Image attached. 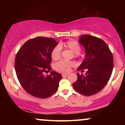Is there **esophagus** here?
Masks as SVG:
<instances>
[{"instance_id": "34e87169", "label": "esophagus", "mask_w": 125, "mask_h": 125, "mask_svg": "<svg viewBox=\"0 0 125 125\" xmlns=\"http://www.w3.org/2000/svg\"><path fill=\"white\" fill-rule=\"evenodd\" d=\"M68 75V74H62V77H66V76H67Z\"/></svg>"}]
</instances>
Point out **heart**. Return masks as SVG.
Here are the masks:
<instances>
[{
    "label": "heart",
    "mask_w": 125,
    "mask_h": 125,
    "mask_svg": "<svg viewBox=\"0 0 125 125\" xmlns=\"http://www.w3.org/2000/svg\"><path fill=\"white\" fill-rule=\"evenodd\" d=\"M62 48H66L71 50L74 53V56L75 58H77L80 56V52L81 50V46L77 42L74 40H71L64 43H60L59 45L56 46L53 49L51 52V56L54 61H57L61 58ZM74 66V62L73 61H61L56 63L55 69L59 72L66 73Z\"/></svg>",
    "instance_id": "1"
}]
</instances>
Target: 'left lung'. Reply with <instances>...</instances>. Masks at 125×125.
Wrapping results in <instances>:
<instances>
[{"label":"left lung","mask_w":125,"mask_h":125,"mask_svg":"<svg viewBox=\"0 0 125 125\" xmlns=\"http://www.w3.org/2000/svg\"><path fill=\"white\" fill-rule=\"evenodd\" d=\"M78 41L85 49L86 57L77 70L83 72L87 69V71L84 75L77 73L73 87L82 94L91 96L100 92L108 82L113 71V55L106 43L97 37L83 35Z\"/></svg>","instance_id":"1"}]
</instances>
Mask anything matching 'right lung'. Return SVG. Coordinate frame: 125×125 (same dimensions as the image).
Wrapping results in <instances>:
<instances>
[{"instance_id": "right-lung-1", "label": "right lung", "mask_w": 125, "mask_h": 125, "mask_svg": "<svg viewBox=\"0 0 125 125\" xmlns=\"http://www.w3.org/2000/svg\"><path fill=\"white\" fill-rule=\"evenodd\" d=\"M58 42L53 38L39 36L26 42L15 58L16 73L21 86L33 96L44 99L56 92L60 73L52 70L51 52Z\"/></svg>"}]
</instances>
